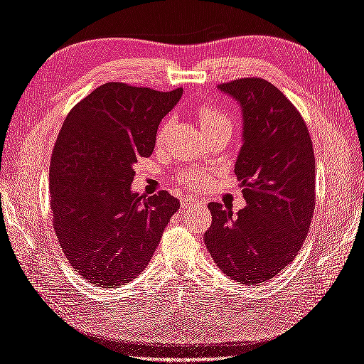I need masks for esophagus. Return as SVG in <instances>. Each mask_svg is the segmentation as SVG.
<instances>
[{
    "instance_id": "esophagus-1",
    "label": "esophagus",
    "mask_w": 364,
    "mask_h": 364,
    "mask_svg": "<svg viewBox=\"0 0 364 364\" xmlns=\"http://www.w3.org/2000/svg\"><path fill=\"white\" fill-rule=\"evenodd\" d=\"M205 206V201L193 197H184L181 198V208L183 209H191V208H203Z\"/></svg>"
}]
</instances>
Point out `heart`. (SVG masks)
<instances>
[{
  "label": "heart",
  "instance_id": "obj_1",
  "mask_svg": "<svg viewBox=\"0 0 364 364\" xmlns=\"http://www.w3.org/2000/svg\"><path fill=\"white\" fill-rule=\"evenodd\" d=\"M197 116H198L201 130L205 133L210 132V130H215V129H218V127H231L230 117H228L220 108L203 105L197 109ZM161 133H163V130H161ZM178 180L183 184L189 186V188H192V189H201L209 183L210 176L206 172H201V171H184L178 176Z\"/></svg>",
  "mask_w": 364,
  "mask_h": 364
}]
</instances>
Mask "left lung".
<instances>
[{"label":"left lung","mask_w":364,"mask_h":364,"mask_svg":"<svg viewBox=\"0 0 364 364\" xmlns=\"http://www.w3.org/2000/svg\"><path fill=\"white\" fill-rule=\"evenodd\" d=\"M237 99L243 146L234 172L247 206L232 215L209 203L205 243L222 272L248 287L267 282L296 257L315 210V151L304 117L260 77L218 85Z\"/></svg>","instance_id":"obj_1"}]
</instances>
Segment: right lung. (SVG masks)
I'll use <instances>...</instances> for the list:
<instances>
[{
  "label": "right lung",
  "instance_id": "add662e5",
  "mask_svg": "<svg viewBox=\"0 0 364 364\" xmlns=\"http://www.w3.org/2000/svg\"><path fill=\"white\" fill-rule=\"evenodd\" d=\"M183 88L156 91L108 82L68 113L50 156L53 226L75 272L114 289L142 273L180 201L167 191H130L133 164L155 149L163 117Z\"/></svg>",
  "mask_w": 364,
  "mask_h": 364
}]
</instances>
